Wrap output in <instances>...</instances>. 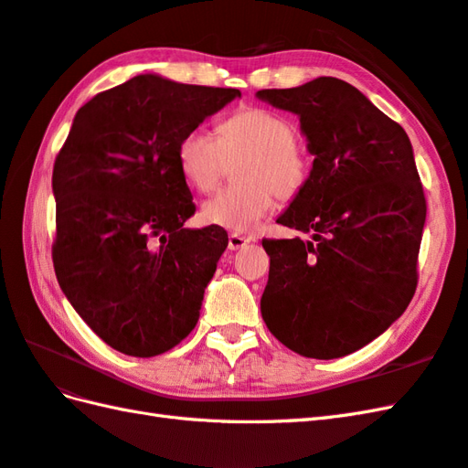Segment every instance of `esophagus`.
Wrapping results in <instances>:
<instances>
[{"instance_id":"esophagus-1","label":"esophagus","mask_w":468,"mask_h":468,"mask_svg":"<svg viewBox=\"0 0 468 468\" xmlns=\"http://www.w3.org/2000/svg\"><path fill=\"white\" fill-rule=\"evenodd\" d=\"M250 240H252V238L242 236V234H238V232H232L230 236H228V248H230V250H240L246 244H250Z\"/></svg>"}]
</instances>
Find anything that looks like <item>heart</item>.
Masks as SVG:
<instances>
[{
  "mask_svg": "<svg viewBox=\"0 0 468 468\" xmlns=\"http://www.w3.org/2000/svg\"><path fill=\"white\" fill-rule=\"evenodd\" d=\"M248 154L240 170L246 185L224 186L202 204L204 222L248 232L271 212L276 198L298 197L310 178V158L295 143L293 122L268 109L234 112L218 134L197 127L178 143V168L186 185L208 192L220 180L226 158Z\"/></svg>",
  "mask_w": 468,
  "mask_h": 468,
  "instance_id": "heart-1",
  "label": "heart"
}]
</instances>
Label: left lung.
Wrapping results in <instances>:
<instances>
[{"label":"left lung","instance_id":"obj_1","mask_svg":"<svg viewBox=\"0 0 468 468\" xmlns=\"http://www.w3.org/2000/svg\"><path fill=\"white\" fill-rule=\"evenodd\" d=\"M256 95L300 117L315 156L278 218L312 238L261 240L270 256L261 317L303 357H344L381 335L417 290L427 200L411 141L335 77Z\"/></svg>","mask_w":468,"mask_h":468}]
</instances>
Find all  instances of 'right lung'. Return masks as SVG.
I'll return each instance as SVG.
<instances>
[{
	"instance_id": "right-lung-1",
	"label": "right lung",
	"mask_w": 468,
	"mask_h": 468,
	"mask_svg": "<svg viewBox=\"0 0 468 468\" xmlns=\"http://www.w3.org/2000/svg\"><path fill=\"white\" fill-rule=\"evenodd\" d=\"M236 97L238 89L136 75L77 111L55 158L57 282L124 356H161L198 322L228 234L185 228L195 204L178 143Z\"/></svg>"
}]
</instances>
